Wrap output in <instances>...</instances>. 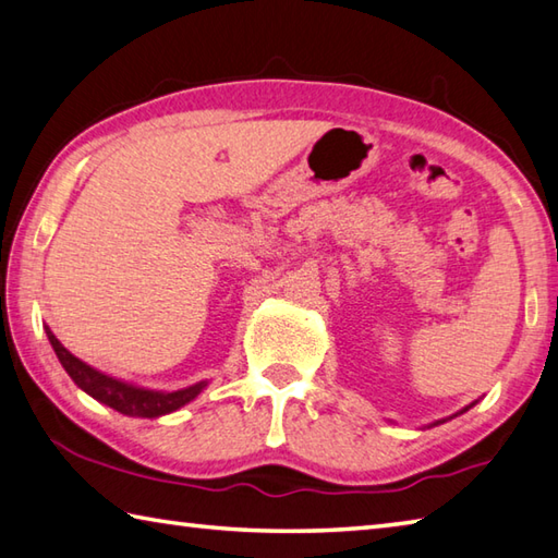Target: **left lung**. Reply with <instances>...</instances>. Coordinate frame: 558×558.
<instances>
[{
  "label": "left lung",
  "mask_w": 558,
  "mask_h": 558,
  "mask_svg": "<svg viewBox=\"0 0 558 558\" xmlns=\"http://www.w3.org/2000/svg\"><path fill=\"white\" fill-rule=\"evenodd\" d=\"M464 411H466V409H464Z\"/></svg>",
  "instance_id": "8db88e82"
}]
</instances>
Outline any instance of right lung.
<instances>
[{
  "label": "right lung",
  "mask_w": 558,
  "mask_h": 558,
  "mask_svg": "<svg viewBox=\"0 0 558 558\" xmlns=\"http://www.w3.org/2000/svg\"><path fill=\"white\" fill-rule=\"evenodd\" d=\"M46 333L54 355H58L62 367L68 369V375L74 379V385L84 389L86 395L94 397L96 401L106 403V407L125 413V416H140V418L163 416V413H171L185 407V403L198 397L201 389L205 387V381H201V385H193L189 389H179V391H151V389L125 385V381L98 373V369L82 363L80 357H74L68 348L54 338V333L48 329V326H46Z\"/></svg>",
  "instance_id": "right-lung-1"
}]
</instances>
